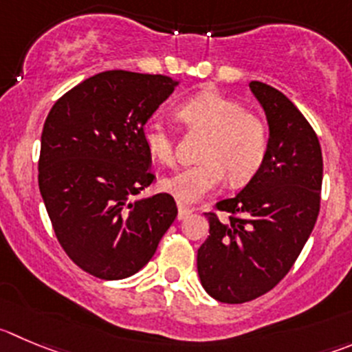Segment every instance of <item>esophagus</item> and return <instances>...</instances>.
Instances as JSON below:
<instances>
[{"instance_id": "esophagus-1", "label": "esophagus", "mask_w": 352, "mask_h": 352, "mask_svg": "<svg viewBox=\"0 0 352 352\" xmlns=\"http://www.w3.org/2000/svg\"><path fill=\"white\" fill-rule=\"evenodd\" d=\"M192 212H193L192 207H186L183 206V204H178V219H185V217H188Z\"/></svg>"}]
</instances>
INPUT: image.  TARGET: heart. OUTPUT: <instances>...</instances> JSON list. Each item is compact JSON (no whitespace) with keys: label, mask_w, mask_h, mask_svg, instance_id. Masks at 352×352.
<instances>
[{"label":"heart","mask_w":352,"mask_h":352,"mask_svg":"<svg viewBox=\"0 0 352 352\" xmlns=\"http://www.w3.org/2000/svg\"><path fill=\"white\" fill-rule=\"evenodd\" d=\"M178 113L188 128L207 135L200 150L202 162L160 179V188L179 202H199L223 185L226 174L232 183L242 185L263 166L270 143L266 124L236 100L202 91L182 103ZM143 143L159 162L174 160L173 135L157 117L145 124Z\"/></svg>","instance_id":"heart-1"}]
</instances>
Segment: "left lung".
Masks as SVG:
<instances>
[{"label":"left lung","mask_w":352,"mask_h":352,"mask_svg":"<svg viewBox=\"0 0 352 352\" xmlns=\"http://www.w3.org/2000/svg\"><path fill=\"white\" fill-rule=\"evenodd\" d=\"M270 143L263 166L233 199L230 212H207L209 236L197 254L200 283L219 302L242 304L270 292L290 271L320 212L323 157L306 117L278 89L252 81Z\"/></svg>","instance_id":"1"}]
</instances>
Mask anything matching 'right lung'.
Listing matches in <instances>:
<instances>
[{
  "mask_svg": "<svg viewBox=\"0 0 352 352\" xmlns=\"http://www.w3.org/2000/svg\"><path fill=\"white\" fill-rule=\"evenodd\" d=\"M179 81L105 70L70 89L43 126L39 192L67 256L102 280L138 273L176 219L153 182L143 129Z\"/></svg>",
  "mask_w": 352,
  "mask_h": 352,
  "instance_id": "obj_1",
  "label": "right lung"
}]
</instances>
